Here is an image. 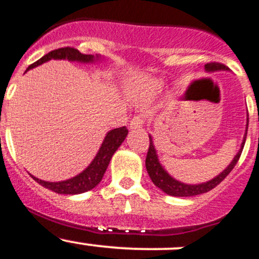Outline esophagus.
<instances>
[{
  "instance_id": "obj_1",
  "label": "esophagus",
  "mask_w": 259,
  "mask_h": 259,
  "mask_svg": "<svg viewBox=\"0 0 259 259\" xmlns=\"http://www.w3.org/2000/svg\"><path fill=\"white\" fill-rule=\"evenodd\" d=\"M146 122V116L144 115H137L130 120V129H141Z\"/></svg>"
}]
</instances>
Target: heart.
I'll use <instances>...</instances> for the list:
<instances>
[{
	"label": "heart",
	"mask_w": 259,
	"mask_h": 259,
	"mask_svg": "<svg viewBox=\"0 0 259 259\" xmlns=\"http://www.w3.org/2000/svg\"><path fill=\"white\" fill-rule=\"evenodd\" d=\"M127 87H129L133 93H139V92L153 89L156 87V83L151 79L144 78V76H138V78H133L132 80H129Z\"/></svg>",
	"instance_id": "heart-1"
}]
</instances>
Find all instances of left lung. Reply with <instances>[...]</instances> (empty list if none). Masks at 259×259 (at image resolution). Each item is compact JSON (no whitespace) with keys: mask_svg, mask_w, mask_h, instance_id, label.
Segmentation results:
<instances>
[{"mask_svg":"<svg viewBox=\"0 0 259 259\" xmlns=\"http://www.w3.org/2000/svg\"><path fill=\"white\" fill-rule=\"evenodd\" d=\"M204 69L207 71H220V70H229L228 66H225L224 64H220V62H209V64H206ZM248 121L249 118L246 117V130L245 134H244L243 143H241L240 151L236 153V156L234 157V159L231 161L230 165L225 168L220 175H217L216 178H213L212 180L206 181V183H202V184H185V183H181V181L176 180L172 176L168 175L167 171L162 167V165L159 163L158 156H157L156 148L153 146V141H152V137L149 135V148L148 153H147L146 157V167L147 172H148L149 178L153 181V184L156 185L157 188L165 192L166 194L172 195V197H193V195L203 194V193H207L209 190L213 189L214 187L221 183L229 174L231 172L234 167H235L236 162L240 158L241 151H243L244 143H245V138H246V132H248Z\"/></svg>","mask_w":259,"mask_h":259,"instance_id":"8db88e82","label":"left lung"}]
</instances>
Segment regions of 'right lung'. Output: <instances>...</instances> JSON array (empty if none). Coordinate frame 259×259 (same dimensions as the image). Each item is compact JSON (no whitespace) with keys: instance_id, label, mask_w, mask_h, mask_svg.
Here are the masks:
<instances>
[{"instance_id":"add662e5","label":"right lung","mask_w":259,"mask_h":259,"mask_svg":"<svg viewBox=\"0 0 259 259\" xmlns=\"http://www.w3.org/2000/svg\"><path fill=\"white\" fill-rule=\"evenodd\" d=\"M52 59L69 60V61H78L84 62V64H91V62L98 61L101 57L93 56V55H84V53L79 52L76 48L64 47L48 52L47 55H45V56H43L42 59L38 60L37 62L31 64L30 66L26 69V71L33 69V67L38 66V65H42L43 62L50 61V60ZM127 129L125 126L110 130V132L106 134L105 141H103L100 151L96 154V157H94V159L91 162V165H89L83 172L74 176V178L69 179V180L51 183V181L40 180V179L34 178V176H31V178L34 179L38 184H40L42 187L47 188V189L52 190V192L55 193H59V194H80V193L92 190L94 187H97V185L101 183L106 170H107L108 163H110L111 158H112L113 153L117 151L118 147L121 146V143L125 141Z\"/></svg>"}]
</instances>
